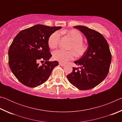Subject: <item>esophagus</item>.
I'll use <instances>...</instances> for the list:
<instances>
[{"label":"esophagus","instance_id":"obj_1","mask_svg":"<svg viewBox=\"0 0 122 122\" xmlns=\"http://www.w3.org/2000/svg\"><path fill=\"white\" fill-rule=\"evenodd\" d=\"M59 65H60L61 66H62V67H63V66H65V64L62 63H61V62H60L59 63Z\"/></svg>","mask_w":122,"mask_h":122}]
</instances>
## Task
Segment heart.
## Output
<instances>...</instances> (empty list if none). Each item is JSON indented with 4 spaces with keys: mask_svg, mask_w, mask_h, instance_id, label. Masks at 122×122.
Here are the masks:
<instances>
[{
    "mask_svg": "<svg viewBox=\"0 0 122 122\" xmlns=\"http://www.w3.org/2000/svg\"><path fill=\"white\" fill-rule=\"evenodd\" d=\"M66 33L71 38L73 41L68 49L71 51H65L62 49L55 51L53 53V59L62 63L74 59L75 56L81 57L86 52L87 47L83 42V37L82 34L76 30H68ZM60 33L58 31H55L49 36L48 40V44L50 48L54 49L58 46Z\"/></svg>",
    "mask_w": 122,
    "mask_h": 122,
    "instance_id": "b5f03b06",
    "label": "heart"
}]
</instances>
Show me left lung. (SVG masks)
I'll list each match as a JSON object with an SVG mask.
<instances>
[{"label": "left lung", "instance_id": "obj_1", "mask_svg": "<svg viewBox=\"0 0 122 122\" xmlns=\"http://www.w3.org/2000/svg\"><path fill=\"white\" fill-rule=\"evenodd\" d=\"M79 30L88 41L86 52L74 62L78 68L67 76L70 83L81 90L92 89L101 83L109 73L111 54L106 39L100 33L87 27L74 26Z\"/></svg>", "mask_w": 122, "mask_h": 122}]
</instances>
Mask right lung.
Returning a JSON list of instances; mask_svg holds the SVG:
<instances>
[{"label":"right lung","mask_w":122,"mask_h":122,"mask_svg":"<svg viewBox=\"0 0 122 122\" xmlns=\"http://www.w3.org/2000/svg\"><path fill=\"white\" fill-rule=\"evenodd\" d=\"M61 27L36 25L20 31L13 39L9 50L10 69L19 81L28 87H36L48 79L53 69L59 65L49 61L51 56L48 40ZM45 61L42 66L38 61Z\"/></svg>","instance_id":"obj_1"}]
</instances>
